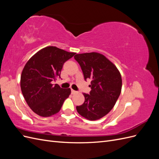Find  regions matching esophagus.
I'll return each instance as SVG.
<instances>
[{"label": "esophagus", "mask_w": 159, "mask_h": 159, "mask_svg": "<svg viewBox=\"0 0 159 159\" xmlns=\"http://www.w3.org/2000/svg\"><path fill=\"white\" fill-rule=\"evenodd\" d=\"M71 93L72 94H75V93H77V91H75V90H74V89H71Z\"/></svg>", "instance_id": "esophagus-1"}]
</instances>
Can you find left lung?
Returning <instances> with one entry per match:
<instances>
[{
  "mask_svg": "<svg viewBox=\"0 0 159 159\" xmlns=\"http://www.w3.org/2000/svg\"><path fill=\"white\" fill-rule=\"evenodd\" d=\"M74 58L85 80H91L90 92L84 93L85 102L76 106V109L82 117L95 121L106 115L114 107L121 91V76L116 66L99 53L76 54Z\"/></svg>",
  "mask_w": 159,
  "mask_h": 159,
  "instance_id": "obj_1",
  "label": "left lung"
}]
</instances>
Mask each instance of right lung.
<instances>
[{
  "mask_svg": "<svg viewBox=\"0 0 159 159\" xmlns=\"http://www.w3.org/2000/svg\"><path fill=\"white\" fill-rule=\"evenodd\" d=\"M75 54L48 46L27 61L22 72L20 87L28 106L37 115L46 117L58 113L69 97L70 88H61L52 81L60 78L64 63Z\"/></svg>",
  "mask_w": 159,
  "mask_h": 159,
  "instance_id": "obj_1",
  "label": "right lung"
}]
</instances>
